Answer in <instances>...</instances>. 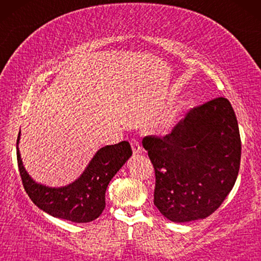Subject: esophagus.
<instances>
[{
    "label": "esophagus",
    "instance_id": "34e87169",
    "mask_svg": "<svg viewBox=\"0 0 261 261\" xmlns=\"http://www.w3.org/2000/svg\"><path fill=\"white\" fill-rule=\"evenodd\" d=\"M130 145H132V149H133L134 154H138V153H141V144L140 140L137 138H132L130 139Z\"/></svg>",
    "mask_w": 261,
    "mask_h": 261
}]
</instances>
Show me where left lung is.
Wrapping results in <instances>:
<instances>
[{
  "label": "left lung",
  "mask_w": 261,
  "mask_h": 261,
  "mask_svg": "<svg viewBox=\"0 0 261 261\" xmlns=\"http://www.w3.org/2000/svg\"><path fill=\"white\" fill-rule=\"evenodd\" d=\"M142 146L154 167V205L173 222L212 215L238 178L240 132L224 97L190 109L170 134L145 137Z\"/></svg>",
  "instance_id": "left-lung-1"
}]
</instances>
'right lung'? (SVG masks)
<instances>
[{
	"label": "right lung",
	"instance_id": "1",
	"mask_svg": "<svg viewBox=\"0 0 261 261\" xmlns=\"http://www.w3.org/2000/svg\"><path fill=\"white\" fill-rule=\"evenodd\" d=\"M20 132L16 140V156L24 191L38 208L49 215L71 222H90L101 215L106 206V190L109 181L132 155L128 141L98 149L82 176L63 188L38 184L24 170L19 152Z\"/></svg>",
	"mask_w": 261,
	"mask_h": 261
}]
</instances>
